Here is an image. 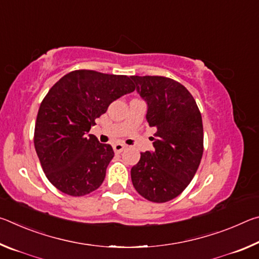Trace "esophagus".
I'll return each mask as SVG.
<instances>
[{
	"instance_id": "esophagus-1",
	"label": "esophagus",
	"mask_w": 259,
	"mask_h": 259,
	"mask_svg": "<svg viewBox=\"0 0 259 259\" xmlns=\"http://www.w3.org/2000/svg\"><path fill=\"white\" fill-rule=\"evenodd\" d=\"M124 148H125V145H123V144H121V143H116L113 145V150L115 153H121L124 150Z\"/></svg>"
}]
</instances>
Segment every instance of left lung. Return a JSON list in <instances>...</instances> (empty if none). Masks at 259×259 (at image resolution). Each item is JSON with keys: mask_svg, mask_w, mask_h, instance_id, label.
<instances>
[{"mask_svg": "<svg viewBox=\"0 0 259 259\" xmlns=\"http://www.w3.org/2000/svg\"><path fill=\"white\" fill-rule=\"evenodd\" d=\"M147 104L146 120L155 126L154 151L140 154L131 181L143 198L166 202L194 177L202 159V117L193 96L181 83L163 76H131Z\"/></svg>", "mask_w": 259, "mask_h": 259, "instance_id": "1", "label": "left lung"}]
</instances>
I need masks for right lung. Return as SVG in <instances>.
<instances>
[{"label":"right lung","mask_w":259,"mask_h":259,"mask_svg":"<svg viewBox=\"0 0 259 259\" xmlns=\"http://www.w3.org/2000/svg\"><path fill=\"white\" fill-rule=\"evenodd\" d=\"M134 90L126 75L87 69L66 74L49 90L37 113L34 145L56 188L82 196L102 185L114 151L89 131L111 103Z\"/></svg>","instance_id":"add662e5"}]
</instances>
